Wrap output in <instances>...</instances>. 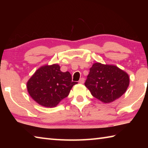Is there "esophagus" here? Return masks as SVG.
<instances>
[{
	"instance_id": "1",
	"label": "esophagus",
	"mask_w": 148,
	"mask_h": 148,
	"mask_svg": "<svg viewBox=\"0 0 148 148\" xmlns=\"http://www.w3.org/2000/svg\"><path fill=\"white\" fill-rule=\"evenodd\" d=\"M84 80H85V79L84 78V77H82V78H80L79 80V83L84 84Z\"/></svg>"
}]
</instances>
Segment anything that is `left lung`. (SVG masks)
Instances as JSON below:
<instances>
[{
  "mask_svg": "<svg viewBox=\"0 0 148 148\" xmlns=\"http://www.w3.org/2000/svg\"><path fill=\"white\" fill-rule=\"evenodd\" d=\"M129 85L126 72L114 65L94 63L89 70L85 86L95 98L109 103L123 95Z\"/></svg>",
  "mask_w": 148,
  "mask_h": 148,
  "instance_id": "left-lung-1",
  "label": "left lung"
}]
</instances>
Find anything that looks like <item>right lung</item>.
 <instances>
[{
	"label": "right lung",
	"instance_id": "add662e5",
	"mask_svg": "<svg viewBox=\"0 0 148 148\" xmlns=\"http://www.w3.org/2000/svg\"><path fill=\"white\" fill-rule=\"evenodd\" d=\"M77 82L72 81L69 72L60 71L59 65H46L37 70L27 82L32 99L45 107H55L68 96Z\"/></svg>",
	"mask_w": 148,
	"mask_h": 148
}]
</instances>
